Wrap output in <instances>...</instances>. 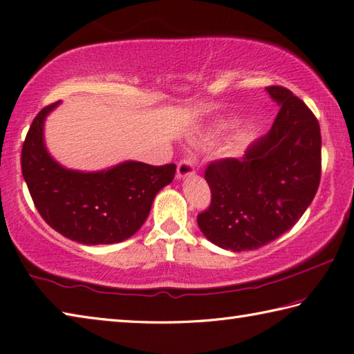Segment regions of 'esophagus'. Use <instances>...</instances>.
<instances>
[{
  "label": "esophagus",
  "mask_w": 354,
  "mask_h": 354,
  "mask_svg": "<svg viewBox=\"0 0 354 354\" xmlns=\"http://www.w3.org/2000/svg\"><path fill=\"white\" fill-rule=\"evenodd\" d=\"M195 173V164L190 158H184L178 164V178H185Z\"/></svg>",
  "instance_id": "34e87169"
}]
</instances>
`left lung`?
<instances>
[{"mask_svg":"<svg viewBox=\"0 0 354 354\" xmlns=\"http://www.w3.org/2000/svg\"><path fill=\"white\" fill-rule=\"evenodd\" d=\"M281 109L245 155L205 167L209 209L198 214L205 238L227 250H254L290 230L321 183V129L306 102L282 86L266 87Z\"/></svg>","mask_w":354,"mask_h":354,"instance_id":"left-lung-1","label":"left lung"}]
</instances>
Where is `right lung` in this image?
<instances>
[{"label": "right lung", "mask_w": 354, "mask_h": 354, "mask_svg": "<svg viewBox=\"0 0 354 354\" xmlns=\"http://www.w3.org/2000/svg\"><path fill=\"white\" fill-rule=\"evenodd\" d=\"M58 101L33 118L21 150V170L33 204L53 230L87 245L130 238L147 219L156 193L173 181L175 164L127 161L82 173L55 162L43 142L44 118Z\"/></svg>", "instance_id": "obj_1"}]
</instances>
